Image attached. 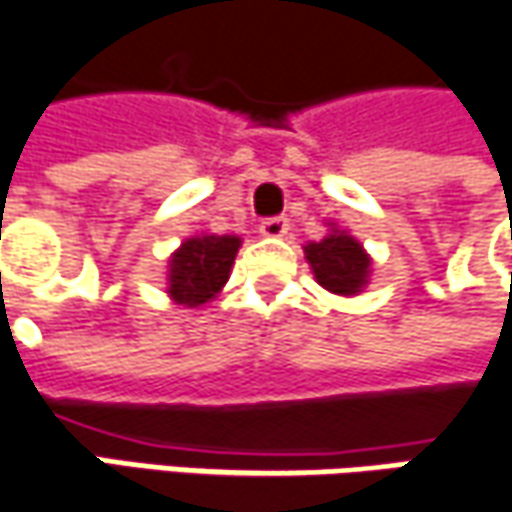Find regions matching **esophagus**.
<instances>
[{"mask_svg":"<svg viewBox=\"0 0 512 512\" xmlns=\"http://www.w3.org/2000/svg\"><path fill=\"white\" fill-rule=\"evenodd\" d=\"M286 232H289V220L286 217H269V220L260 223V234L269 237V240H278Z\"/></svg>","mask_w":512,"mask_h":512,"instance_id":"obj_1","label":"esophagus"}]
</instances>
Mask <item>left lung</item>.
Here are the masks:
<instances>
[{
    "mask_svg": "<svg viewBox=\"0 0 512 512\" xmlns=\"http://www.w3.org/2000/svg\"><path fill=\"white\" fill-rule=\"evenodd\" d=\"M326 226L329 232L323 240H312L303 246L312 275L332 295L341 298L361 295L372 275V257L367 255L364 243L341 229L338 223H326Z\"/></svg>",
    "mask_w": 512,
    "mask_h": 512,
    "instance_id": "1",
    "label": "left lung"
}]
</instances>
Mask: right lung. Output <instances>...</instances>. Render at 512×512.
<instances>
[{
  "instance_id": "right-lung-1",
  "label": "right lung",
  "mask_w": 512,
  "mask_h": 512,
  "mask_svg": "<svg viewBox=\"0 0 512 512\" xmlns=\"http://www.w3.org/2000/svg\"><path fill=\"white\" fill-rule=\"evenodd\" d=\"M237 234H191L168 257L166 292L180 306L197 309L220 295L240 249Z\"/></svg>"
}]
</instances>
